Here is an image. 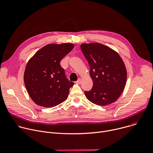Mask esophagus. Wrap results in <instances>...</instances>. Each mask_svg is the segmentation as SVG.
<instances>
[{"label": "esophagus", "instance_id": "obj_1", "mask_svg": "<svg viewBox=\"0 0 153 153\" xmlns=\"http://www.w3.org/2000/svg\"><path fill=\"white\" fill-rule=\"evenodd\" d=\"M76 83H78V84H80V83H81V79L79 78V79L76 82Z\"/></svg>", "mask_w": 153, "mask_h": 153}]
</instances>
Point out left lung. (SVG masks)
<instances>
[{
	"label": "left lung",
	"mask_w": 153,
	"mask_h": 153,
	"mask_svg": "<svg viewBox=\"0 0 153 153\" xmlns=\"http://www.w3.org/2000/svg\"><path fill=\"white\" fill-rule=\"evenodd\" d=\"M81 50L90 67L93 88L85 91L92 103L105 106L114 102L122 93L126 82V70L119 54L99 43H83Z\"/></svg>",
	"instance_id": "obj_1"
}]
</instances>
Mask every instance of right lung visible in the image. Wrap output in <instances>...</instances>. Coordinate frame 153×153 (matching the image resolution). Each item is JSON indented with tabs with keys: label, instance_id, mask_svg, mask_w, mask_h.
I'll return each instance as SVG.
<instances>
[{
	"label": "right lung",
	"instance_id": "obj_1",
	"mask_svg": "<svg viewBox=\"0 0 153 153\" xmlns=\"http://www.w3.org/2000/svg\"><path fill=\"white\" fill-rule=\"evenodd\" d=\"M72 43L48 44L29 60L24 82L31 99L43 107H53L66 100L74 85L65 76L61 60L74 48Z\"/></svg>",
	"mask_w": 153,
	"mask_h": 153
}]
</instances>
